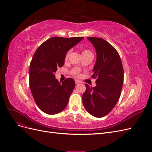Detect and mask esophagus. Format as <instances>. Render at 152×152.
<instances>
[{
	"instance_id": "1",
	"label": "esophagus",
	"mask_w": 152,
	"mask_h": 152,
	"mask_svg": "<svg viewBox=\"0 0 152 152\" xmlns=\"http://www.w3.org/2000/svg\"><path fill=\"white\" fill-rule=\"evenodd\" d=\"M75 82L76 84H79L80 83V81L78 80H75Z\"/></svg>"
}]
</instances>
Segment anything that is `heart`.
<instances>
[{
  "instance_id": "1",
  "label": "heart",
  "mask_w": 152,
  "mask_h": 152,
  "mask_svg": "<svg viewBox=\"0 0 152 152\" xmlns=\"http://www.w3.org/2000/svg\"><path fill=\"white\" fill-rule=\"evenodd\" d=\"M70 51H68V52H67V53L66 54V55H65V60H67L68 59V57H69V55H70ZM82 54H91V51H89V50H87V49H84V50H83V51H82ZM72 73L73 75H76V76H77V75H79V73H80V70L79 68H73V70H72Z\"/></svg>"
}]
</instances>
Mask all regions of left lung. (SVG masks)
<instances>
[{
  "label": "left lung",
  "instance_id": "8db88e82",
  "mask_svg": "<svg viewBox=\"0 0 152 152\" xmlns=\"http://www.w3.org/2000/svg\"><path fill=\"white\" fill-rule=\"evenodd\" d=\"M96 51V61L91 76L96 86L86 90L82 96L86 110L100 118L112 111L120 98L124 82V69L120 56L112 45L102 38L87 37Z\"/></svg>",
  "mask_w": 152,
  "mask_h": 152
}]
</instances>
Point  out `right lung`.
I'll list each match as a JSON object with an SVG mask.
<instances>
[{"label":"right lung","instance_id":"add662e5","mask_svg":"<svg viewBox=\"0 0 152 152\" xmlns=\"http://www.w3.org/2000/svg\"><path fill=\"white\" fill-rule=\"evenodd\" d=\"M84 37L50 38L37 49L30 65V87L35 102L44 113H60L68 103L75 83L72 78L59 82L54 73L65 63L66 53Z\"/></svg>","mask_w":152,"mask_h":152}]
</instances>
